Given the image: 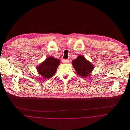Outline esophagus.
<instances>
[{"label":"esophagus","instance_id":"1","mask_svg":"<svg viewBox=\"0 0 130 130\" xmlns=\"http://www.w3.org/2000/svg\"><path fill=\"white\" fill-rule=\"evenodd\" d=\"M62 61H63V62L64 63H69V61L68 59H63V60H62Z\"/></svg>","mask_w":130,"mask_h":130}]
</instances>
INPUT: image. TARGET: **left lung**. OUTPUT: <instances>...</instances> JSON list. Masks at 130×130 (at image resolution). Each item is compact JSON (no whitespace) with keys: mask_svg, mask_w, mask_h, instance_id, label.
Instances as JSON below:
<instances>
[{"mask_svg":"<svg viewBox=\"0 0 130 130\" xmlns=\"http://www.w3.org/2000/svg\"><path fill=\"white\" fill-rule=\"evenodd\" d=\"M72 64L76 74L82 77H86L91 74L94 68L93 64L82 56H78L76 59L73 60Z\"/></svg>","mask_w":130,"mask_h":130,"instance_id":"1","label":"left lung"}]
</instances>
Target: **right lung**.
Segmentation results:
<instances>
[{
	"label": "right lung",
	"mask_w": 130,
	"mask_h": 130,
	"mask_svg": "<svg viewBox=\"0 0 130 130\" xmlns=\"http://www.w3.org/2000/svg\"><path fill=\"white\" fill-rule=\"evenodd\" d=\"M59 63L58 59L51 56L38 65L37 70L41 76L46 78H50L55 74Z\"/></svg>",
	"instance_id": "obj_1"
}]
</instances>
